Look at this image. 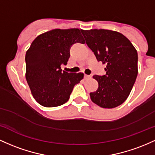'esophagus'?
Masks as SVG:
<instances>
[{"instance_id": "obj_1", "label": "esophagus", "mask_w": 155, "mask_h": 155, "mask_svg": "<svg viewBox=\"0 0 155 155\" xmlns=\"http://www.w3.org/2000/svg\"><path fill=\"white\" fill-rule=\"evenodd\" d=\"M84 78L86 80H88V79H91V75H88V74H85Z\"/></svg>"}]
</instances>
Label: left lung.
<instances>
[{
    "mask_svg": "<svg viewBox=\"0 0 155 155\" xmlns=\"http://www.w3.org/2000/svg\"><path fill=\"white\" fill-rule=\"evenodd\" d=\"M86 44L98 61L106 64V74L94 75L98 82L91 92L94 103L103 108H114L123 103L131 92L138 75V53L131 41L121 33L105 29L82 30Z\"/></svg>",
    "mask_w": 155,
    "mask_h": 155,
    "instance_id": "8db88e82",
    "label": "left lung"
}]
</instances>
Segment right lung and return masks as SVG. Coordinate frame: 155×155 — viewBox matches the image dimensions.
Returning a JSON list of instances; mask_svg holds the SVG:
<instances>
[{
    "mask_svg": "<svg viewBox=\"0 0 155 155\" xmlns=\"http://www.w3.org/2000/svg\"><path fill=\"white\" fill-rule=\"evenodd\" d=\"M78 28L53 29L40 34L25 54V78L35 100L47 107L67 102L74 85L83 78V72H62L67 64L69 49L76 42L84 44Z\"/></svg>",
    "mask_w": 155,
    "mask_h": 155,
    "instance_id": "obj_1",
    "label": "right lung"
}]
</instances>
